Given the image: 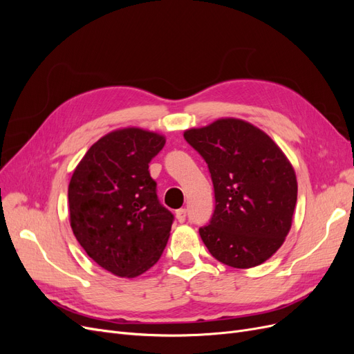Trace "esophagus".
Listing matches in <instances>:
<instances>
[{"mask_svg": "<svg viewBox=\"0 0 354 354\" xmlns=\"http://www.w3.org/2000/svg\"><path fill=\"white\" fill-rule=\"evenodd\" d=\"M186 216H187V211H186L185 208H181V209H177V211H176V218L178 220V223H185Z\"/></svg>", "mask_w": 354, "mask_h": 354, "instance_id": "obj_1", "label": "esophagus"}]
</instances>
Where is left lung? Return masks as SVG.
Segmentation results:
<instances>
[{
  "instance_id": "obj_1",
  "label": "left lung",
  "mask_w": 354,
  "mask_h": 354,
  "mask_svg": "<svg viewBox=\"0 0 354 354\" xmlns=\"http://www.w3.org/2000/svg\"><path fill=\"white\" fill-rule=\"evenodd\" d=\"M205 159L216 209L199 234L214 259L255 267L281 248L297 203L295 171L272 138L252 124L221 118L185 131Z\"/></svg>"
}]
</instances>
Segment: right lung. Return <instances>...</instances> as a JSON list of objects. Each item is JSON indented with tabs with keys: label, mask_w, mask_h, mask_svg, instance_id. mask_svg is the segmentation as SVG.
Masks as SVG:
<instances>
[{
	"label": "right lung",
	"mask_w": 354,
	"mask_h": 354,
	"mask_svg": "<svg viewBox=\"0 0 354 354\" xmlns=\"http://www.w3.org/2000/svg\"><path fill=\"white\" fill-rule=\"evenodd\" d=\"M165 137L127 127L95 142L69 181V221L93 261L120 277H136L160 259L173 214L160 205L149 162Z\"/></svg>",
	"instance_id": "1"
}]
</instances>
